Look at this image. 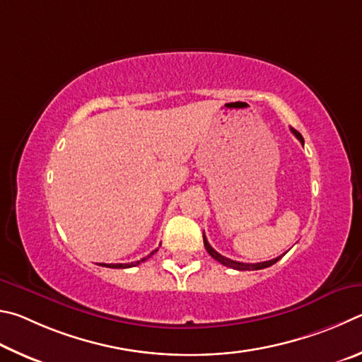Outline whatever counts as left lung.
<instances>
[{"label": "left lung", "instance_id": "8db88e82", "mask_svg": "<svg viewBox=\"0 0 362 362\" xmlns=\"http://www.w3.org/2000/svg\"><path fill=\"white\" fill-rule=\"evenodd\" d=\"M293 130V133L296 135V138L299 139V141L303 144V138H302V135L297 130H294V129H291ZM204 245H205V248H206V251H208V255H210L213 259H216L218 262H221L223 265H226V267H230V269H235V270H261V269H267V267H270V265H274L275 262H278L281 259V256H278V257H275V259H272V261H265V262H257V264H246V262H237V261H232V259H229V257H224V256H221L218 251H214L213 248H211V245L208 243V240H206V237H205V233H204Z\"/></svg>", "mask_w": 362, "mask_h": 362}]
</instances>
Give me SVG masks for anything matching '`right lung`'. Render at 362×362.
I'll return each mask as SVG.
<instances>
[{"mask_svg":"<svg viewBox=\"0 0 362 362\" xmlns=\"http://www.w3.org/2000/svg\"><path fill=\"white\" fill-rule=\"evenodd\" d=\"M154 252H157V250L152 251L149 256L139 259V261H136V262H130V264H98V265H101V267H110V269H130V267H135V265H138V264L144 262L146 259H149L152 255H154Z\"/></svg>","mask_w":362,"mask_h":362,"instance_id":"right-lung-1","label":"right lung"}]
</instances>
